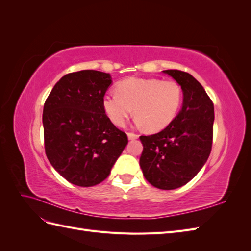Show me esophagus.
I'll list each match as a JSON object with an SVG mask.
<instances>
[{
  "label": "esophagus",
  "instance_id": "obj_1",
  "mask_svg": "<svg viewBox=\"0 0 251 251\" xmlns=\"http://www.w3.org/2000/svg\"><path fill=\"white\" fill-rule=\"evenodd\" d=\"M127 137H128V139H130V140H134V139H137L139 137V135L135 134L133 132H128L127 133Z\"/></svg>",
  "mask_w": 251,
  "mask_h": 251
}]
</instances>
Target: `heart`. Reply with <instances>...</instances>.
Masks as SVG:
<instances>
[{
  "mask_svg": "<svg viewBox=\"0 0 251 251\" xmlns=\"http://www.w3.org/2000/svg\"><path fill=\"white\" fill-rule=\"evenodd\" d=\"M182 89L174 80L128 77L117 83L116 92L105 94L102 108L112 123L125 126L133 114L136 123L157 132L176 117L182 102Z\"/></svg>",
  "mask_w": 251,
  "mask_h": 251,
  "instance_id": "1",
  "label": "heart"
}]
</instances>
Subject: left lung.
<instances>
[{"label": "left lung", "instance_id": "left-lung-1", "mask_svg": "<svg viewBox=\"0 0 251 251\" xmlns=\"http://www.w3.org/2000/svg\"><path fill=\"white\" fill-rule=\"evenodd\" d=\"M181 86L183 103L164 130L140 136V168L150 183L160 189L185 185L209 157L214 136V103L201 83L180 70H164Z\"/></svg>", "mask_w": 251, "mask_h": 251}]
</instances>
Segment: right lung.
Segmentation results:
<instances>
[{"instance_id":"obj_1","label":"right lung","mask_w":251,"mask_h":251,"mask_svg":"<svg viewBox=\"0 0 251 251\" xmlns=\"http://www.w3.org/2000/svg\"><path fill=\"white\" fill-rule=\"evenodd\" d=\"M111 82L110 74L100 71L66 74L45 101V151L55 171L74 185L102 182L127 143L126 134L102 108Z\"/></svg>"}]
</instances>
